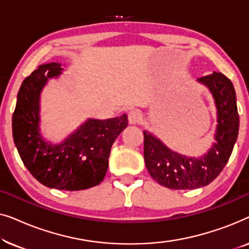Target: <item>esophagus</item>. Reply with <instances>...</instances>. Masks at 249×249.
<instances>
[{
	"label": "esophagus",
	"instance_id": "esophagus-1",
	"mask_svg": "<svg viewBox=\"0 0 249 249\" xmlns=\"http://www.w3.org/2000/svg\"><path fill=\"white\" fill-rule=\"evenodd\" d=\"M128 120L130 124H139V122H142V115L141 113V111L131 110L128 114Z\"/></svg>",
	"mask_w": 249,
	"mask_h": 249
}]
</instances>
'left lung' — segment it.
I'll return each instance as SVG.
<instances>
[{"label":"left lung","mask_w":249,"mask_h":249,"mask_svg":"<svg viewBox=\"0 0 249 249\" xmlns=\"http://www.w3.org/2000/svg\"><path fill=\"white\" fill-rule=\"evenodd\" d=\"M197 81L209 88L216 107L215 142L207 153L200 158L182 155L144 130L146 168L159 185L170 189H196L212 182L229 161L238 137L239 114L231 80L221 72H213Z\"/></svg>","instance_id":"obj_1"}]
</instances>
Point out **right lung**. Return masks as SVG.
Returning <instances> with one entry per match:
<instances>
[{
    "label": "right lung",
    "mask_w": 249,
    "mask_h": 249,
    "mask_svg": "<svg viewBox=\"0 0 249 249\" xmlns=\"http://www.w3.org/2000/svg\"><path fill=\"white\" fill-rule=\"evenodd\" d=\"M61 63L42 64L22 81L12 115V135L23 164L49 188L83 190L103 181L111 147L127 128L128 117L87 119L72 134L52 144L40 134V93L51 78L62 73Z\"/></svg>",
    "instance_id": "obj_1"
}]
</instances>
